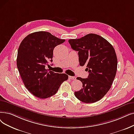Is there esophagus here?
I'll list each match as a JSON object with an SVG mask.
<instances>
[{
	"instance_id": "esophagus-1",
	"label": "esophagus",
	"mask_w": 134,
	"mask_h": 134,
	"mask_svg": "<svg viewBox=\"0 0 134 134\" xmlns=\"http://www.w3.org/2000/svg\"><path fill=\"white\" fill-rule=\"evenodd\" d=\"M68 78H69V79H70L71 80H75V79H76V78H75V77H73V76H69Z\"/></svg>"
}]
</instances>
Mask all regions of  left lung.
<instances>
[{"mask_svg":"<svg viewBox=\"0 0 134 134\" xmlns=\"http://www.w3.org/2000/svg\"><path fill=\"white\" fill-rule=\"evenodd\" d=\"M68 42L73 50L78 51L80 66H86L89 73L87 78H77L82 82L83 88L74 92L75 97L84 103L99 101L110 89L117 72L114 48L107 40L93 33Z\"/></svg>","mask_w":134,"mask_h":134,"instance_id":"left-lung-1","label":"left lung"}]
</instances>
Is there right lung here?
Segmentation results:
<instances>
[{
  "mask_svg": "<svg viewBox=\"0 0 134 134\" xmlns=\"http://www.w3.org/2000/svg\"><path fill=\"white\" fill-rule=\"evenodd\" d=\"M65 42L48 32L30 34L21 43L17 57V67L26 88L34 96L46 98L57 92L68 76L45 68L53 61L55 46Z\"/></svg>",
  "mask_w": 134,
  "mask_h": 134,
  "instance_id": "right-lung-1",
  "label": "right lung"
}]
</instances>
